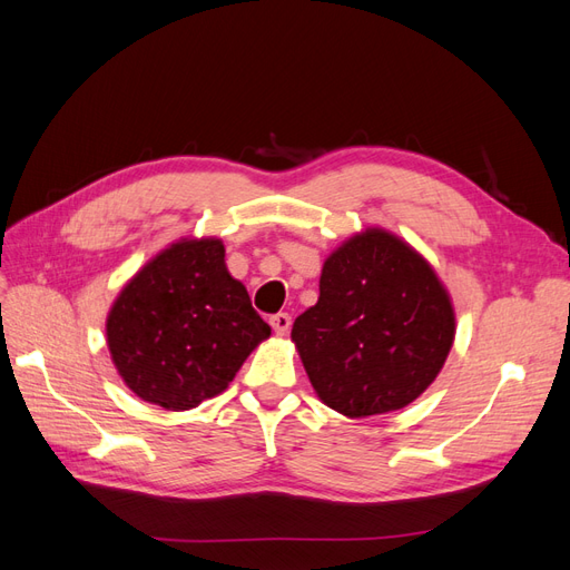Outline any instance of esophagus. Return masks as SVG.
Returning <instances> with one entry per match:
<instances>
[{
    "instance_id": "obj_1",
    "label": "esophagus",
    "mask_w": 570,
    "mask_h": 570,
    "mask_svg": "<svg viewBox=\"0 0 570 570\" xmlns=\"http://www.w3.org/2000/svg\"><path fill=\"white\" fill-rule=\"evenodd\" d=\"M271 325H273V331H275V333H278V335H285V333L289 331V325H292V316H289V314H285V312L275 314V316H271Z\"/></svg>"
}]
</instances>
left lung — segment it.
I'll use <instances>...</instances> for the list:
<instances>
[{
  "label": "left lung",
  "mask_w": 570,
  "mask_h": 570,
  "mask_svg": "<svg viewBox=\"0 0 570 570\" xmlns=\"http://www.w3.org/2000/svg\"><path fill=\"white\" fill-rule=\"evenodd\" d=\"M292 340L321 400L350 419L396 411L435 381L454 342L450 295L400 237L366 230L323 264Z\"/></svg>",
  "instance_id": "8db88e82"
}]
</instances>
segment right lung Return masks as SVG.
I'll return each instance as SVG.
<instances>
[{"instance_id":"1","label":"right lung","mask_w":570,"mask_h":570,"mask_svg":"<svg viewBox=\"0 0 570 570\" xmlns=\"http://www.w3.org/2000/svg\"><path fill=\"white\" fill-rule=\"evenodd\" d=\"M271 335L220 239H180L135 275L114 302L107 342L126 385L168 411L220 394Z\"/></svg>"}]
</instances>
